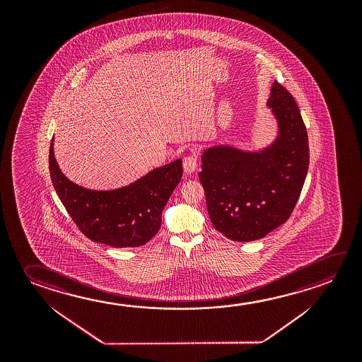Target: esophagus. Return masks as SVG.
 <instances>
[{
	"mask_svg": "<svg viewBox=\"0 0 362 362\" xmlns=\"http://www.w3.org/2000/svg\"><path fill=\"white\" fill-rule=\"evenodd\" d=\"M183 166L185 173L190 174V173L194 172L197 169V166H198V156L194 154L185 156L183 159Z\"/></svg>",
	"mask_w": 362,
	"mask_h": 362,
	"instance_id": "obj_1",
	"label": "esophagus"
}]
</instances>
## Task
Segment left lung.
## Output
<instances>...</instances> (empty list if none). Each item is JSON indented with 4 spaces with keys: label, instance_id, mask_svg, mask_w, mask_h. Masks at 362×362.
Returning a JSON list of instances; mask_svg holds the SVG:
<instances>
[{
    "label": "left lung",
    "instance_id": "1",
    "mask_svg": "<svg viewBox=\"0 0 362 362\" xmlns=\"http://www.w3.org/2000/svg\"><path fill=\"white\" fill-rule=\"evenodd\" d=\"M267 105L279 122L278 140L270 148H207L198 173L212 225L238 243L265 238L285 223L308 172V134L294 97L275 81Z\"/></svg>",
    "mask_w": 362,
    "mask_h": 362
}]
</instances>
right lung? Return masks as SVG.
<instances>
[{
    "instance_id": "obj_1",
    "label": "right lung",
    "mask_w": 362,
    "mask_h": 362,
    "mask_svg": "<svg viewBox=\"0 0 362 362\" xmlns=\"http://www.w3.org/2000/svg\"><path fill=\"white\" fill-rule=\"evenodd\" d=\"M49 170L57 194L86 238L112 247H137L159 231L161 214L183 175L182 159L154 169L119 189L97 192L71 183L55 161L53 140Z\"/></svg>"
}]
</instances>
